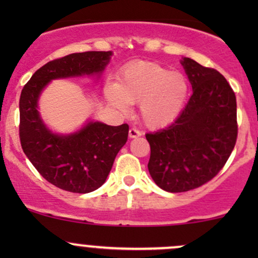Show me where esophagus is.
<instances>
[{
	"mask_svg": "<svg viewBox=\"0 0 258 258\" xmlns=\"http://www.w3.org/2000/svg\"><path fill=\"white\" fill-rule=\"evenodd\" d=\"M128 136H130V138H138L142 136V132L138 131V130L135 128V127H132V128H130Z\"/></svg>",
	"mask_w": 258,
	"mask_h": 258,
	"instance_id": "esophagus-1",
	"label": "esophagus"
}]
</instances>
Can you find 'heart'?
<instances>
[{
    "label": "heart",
    "mask_w": 258,
    "mask_h": 258,
    "mask_svg": "<svg viewBox=\"0 0 258 258\" xmlns=\"http://www.w3.org/2000/svg\"><path fill=\"white\" fill-rule=\"evenodd\" d=\"M188 80L154 63H136L121 74L119 84L110 85L106 98L122 111L139 103V116L150 128L171 123L182 111L188 97Z\"/></svg>",
    "instance_id": "heart-1"
}]
</instances>
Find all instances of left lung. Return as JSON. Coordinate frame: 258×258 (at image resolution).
I'll return each instance as SVG.
<instances>
[{
	"mask_svg": "<svg viewBox=\"0 0 258 258\" xmlns=\"http://www.w3.org/2000/svg\"><path fill=\"white\" fill-rule=\"evenodd\" d=\"M180 64L193 94L174 122L147 133L154 182L170 193L205 184L222 170L238 137L235 93L223 75L190 58Z\"/></svg>",
	"mask_w": 258,
	"mask_h": 258,
	"instance_id": "left-lung-1",
	"label": "left lung"
}]
</instances>
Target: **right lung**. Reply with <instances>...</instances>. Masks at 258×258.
<instances>
[{
    "mask_svg": "<svg viewBox=\"0 0 258 258\" xmlns=\"http://www.w3.org/2000/svg\"><path fill=\"white\" fill-rule=\"evenodd\" d=\"M112 52L73 53L41 67L23 88L19 100V136L23 152L53 185L86 194L105 182L117 153L128 137V125L109 126L88 121L70 135L53 133L43 123L37 102L52 80L100 75Z\"/></svg>",
    "mask_w": 258,
    "mask_h": 258,
    "instance_id": "right-lung-1",
    "label": "right lung"
}]
</instances>
